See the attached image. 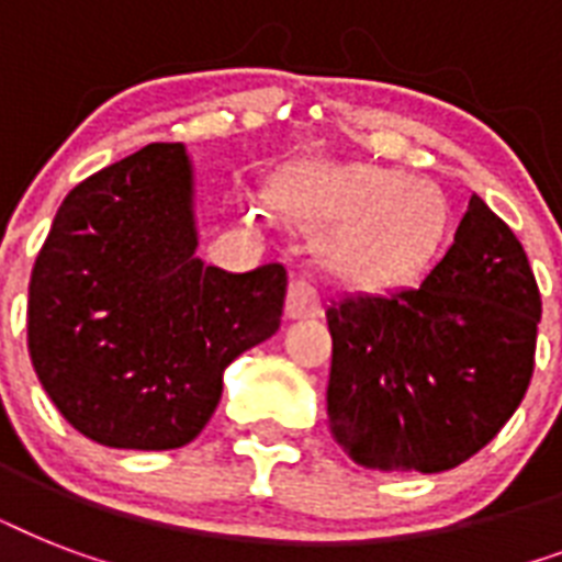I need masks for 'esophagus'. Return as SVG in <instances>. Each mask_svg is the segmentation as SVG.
Returning a JSON list of instances; mask_svg holds the SVG:
<instances>
[{
	"instance_id": "1",
	"label": "esophagus",
	"mask_w": 562,
	"mask_h": 562,
	"mask_svg": "<svg viewBox=\"0 0 562 562\" xmlns=\"http://www.w3.org/2000/svg\"><path fill=\"white\" fill-rule=\"evenodd\" d=\"M324 312V297L312 277L300 273L289 291V317H317Z\"/></svg>"
}]
</instances>
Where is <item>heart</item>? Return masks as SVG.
Masks as SVG:
<instances>
[{
    "instance_id": "obj_1",
    "label": "heart",
    "mask_w": 562,
    "mask_h": 562,
    "mask_svg": "<svg viewBox=\"0 0 562 562\" xmlns=\"http://www.w3.org/2000/svg\"><path fill=\"white\" fill-rule=\"evenodd\" d=\"M321 206L338 221H359L350 238L352 254L384 280L426 268L446 229V206L435 187L375 166L333 171Z\"/></svg>"
}]
</instances>
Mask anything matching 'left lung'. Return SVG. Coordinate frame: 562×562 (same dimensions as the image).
Masks as SVG:
<instances>
[{
  "label": "left lung",
  "instance_id": "obj_1",
  "mask_svg": "<svg viewBox=\"0 0 562 562\" xmlns=\"http://www.w3.org/2000/svg\"><path fill=\"white\" fill-rule=\"evenodd\" d=\"M540 315L519 238L472 194L452 247L417 285L326 308L333 437L368 470H452L519 408Z\"/></svg>",
  "mask_w": 562,
  "mask_h": 562
}]
</instances>
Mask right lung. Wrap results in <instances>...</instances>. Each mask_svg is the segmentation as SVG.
<instances>
[{"mask_svg": "<svg viewBox=\"0 0 562 562\" xmlns=\"http://www.w3.org/2000/svg\"><path fill=\"white\" fill-rule=\"evenodd\" d=\"M192 166L154 143L66 194L29 285V352L66 423L113 449H180L224 370L280 329V262L227 273L194 256Z\"/></svg>", "mask_w": 562, "mask_h": 562, "instance_id": "obj_1", "label": "right lung"}]
</instances>
